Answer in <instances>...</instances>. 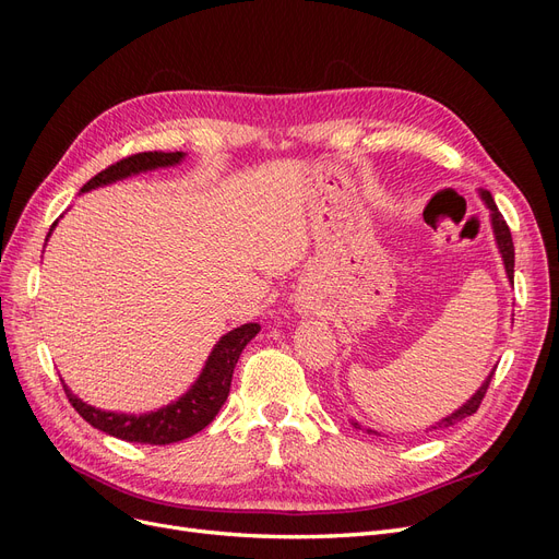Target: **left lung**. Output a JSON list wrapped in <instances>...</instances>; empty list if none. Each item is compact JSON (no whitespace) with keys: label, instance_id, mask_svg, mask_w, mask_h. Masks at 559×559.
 <instances>
[{"label":"left lung","instance_id":"1","mask_svg":"<svg viewBox=\"0 0 559 559\" xmlns=\"http://www.w3.org/2000/svg\"><path fill=\"white\" fill-rule=\"evenodd\" d=\"M478 195H480V200L485 202V207L489 210V224H492V233H495V242H497V247H499V253H501V261H503V267H506V277H509V282H513V267H515V249H513V238H511V230H509V226H506V222H503V216H501V212L497 210V205H495V198H492V193L489 191H485V189H478ZM495 370H497V366L489 370V376L485 378V382L476 389V394H473L464 405H460V408H456L454 413H450V415H445L443 419H438L436 425H431L427 431H431V429H448V427H452V425H456V421H462L464 417H468V415H473L478 411V405L483 403V396H485V392H487V386H489V380H492V376H495ZM352 427L354 429H361V425L359 421H354L352 419ZM366 433H376V436H380L378 431H373V429H366Z\"/></svg>","mask_w":559,"mask_h":559}]
</instances>
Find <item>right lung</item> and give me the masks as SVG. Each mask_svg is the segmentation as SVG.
Returning <instances> with one entry per match:
<instances>
[{
	"mask_svg": "<svg viewBox=\"0 0 559 559\" xmlns=\"http://www.w3.org/2000/svg\"><path fill=\"white\" fill-rule=\"evenodd\" d=\"M183 158V151H167V154L165 151H144V154H134L95 175L86 186H83L81 193H88L93 189H99V186L121 181L140 173L158 170V167H175ZM56 226L58 222L50 226V233H53ZM50 233L46 235V240L50 238ZM259 331V324H242L218 337V343L212 347L205 366H202L198 380L189 386V392L181 394L177 401L163 405L158 411L142 415L99 411L95 405H88L86 401H81L76 394H72V389L62 380L64 394L74 405V411L86 419L91 427L121 438V441L144 445L179 443L183 438H191L193 433L205 429L216 417V413L222 411V405L226 403L230 392L235 364H238L242 349Z\"/></svg>",
	"mask_w": 559,
	"mask_h": 559,
	"instance_id": "obj_1",
	"label": "right lung"
}]
</instances>
